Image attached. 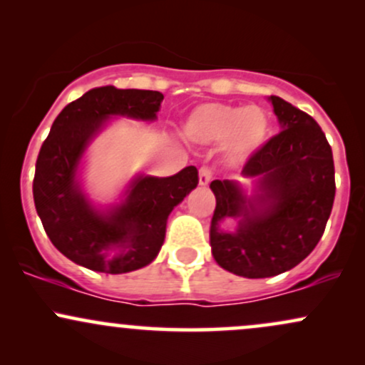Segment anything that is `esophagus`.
Returning <instances> with one entry per match:
<instances>
[{"instance_id":"1","label":"esophagus","mask_w":365,"mask_h":365,"mask_svg":"<svg viewBox=\"0 0 365 365\" xmlns=\"http://www.w3.org/2000/svg\"><path fill=\"white\" fill-rule=\"evenodd\" d=\"M212 178V171L209 168H200L199 170V185H207Z\"/></svg>"}]
</instances>
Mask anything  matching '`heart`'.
Wrapping results in <instances>:
<instances>
[{
  "label": "heart",
  "mask_w": 365,
  "mask_h": 365,
  "mask_svg": "<svg viewBox=\"0 0 365 365\" xmlns=\"http://www.w3.org/2000/svg\"><path fill=\"white\" fill-rule=\"evenodd\" d=\"M269 133V118L257 106L200 103L188 111L183 135L194 144L217 145L230 166H240L262 148Z\"/></svg>",
  "instance_id": "heart-1"
}]
</instances>
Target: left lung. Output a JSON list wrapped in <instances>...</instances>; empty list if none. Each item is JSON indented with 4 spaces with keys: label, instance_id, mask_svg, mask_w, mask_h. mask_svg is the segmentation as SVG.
I'll use <instances>...</instances> for the list:
<instances>
[{
    "label": "left lung",
    "instance_id": "8db88e82",
    "mask_svg": "<svg viewBox=\"0 0 365 365\" xmlns=\"http://www.w3.org/2000/svg\"><path fill=\"white\" fill-rule=\"evenodd\" d=\"M269 101L282 132L242 170V177L257 182L254 195L233 180L211 182L212 255L244 278H269L302 262L324 233L336 190L333 153L316 120L278 96ZM226 217L239 220L237 232L219 230Z\"/></svg>",
    "mask_w": 365,
    "mask_h": 365
}]
</instances>
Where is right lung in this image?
Here are the masks:
<instances>
[{
	"label": "right lung",
	"mask_w": 365,
	"mask_h": 365,
	"mask_svg": "<svg viewBox=\"0 0 365 365\" xmlns=\"http://www.w3.org/2000/svg\"><path fill=\"white\" fill-rule=\"evenodd\" d=\"M158 91L96 87L56 116L36 163L34 202L49 240L70 261L99 273L121 274L156 259L173 207L199 183L195 166L173 177H137L123 202L99 211L82 194L77 170L89 142L111 116L154 120Z\"/></svg>",
	"instance_id": "add662e5"
}]
</instances>
